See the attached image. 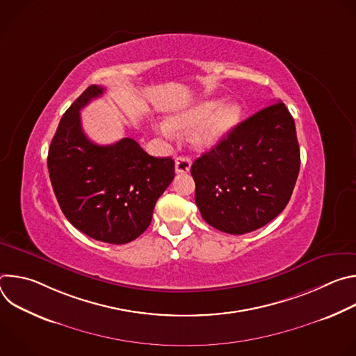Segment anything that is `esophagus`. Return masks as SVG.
I'll list each match as a JSON object with an SVG mask.
<instances>
[{
	"mask_svg": "<svg viewBox=\"0 0 356 356\" xmlns=\"http://www.w3.org/2000/svg\"><path fill=\"white\" fill-rule=\"evenodd\" d=\"M191 168V161L187 156L176 158V173H187Z\"/></svg>",
	"mask_w": 356,
	"mask_h": 356,
	"instance_id": "1",
	"label": "esophagus"
}]
</instances>
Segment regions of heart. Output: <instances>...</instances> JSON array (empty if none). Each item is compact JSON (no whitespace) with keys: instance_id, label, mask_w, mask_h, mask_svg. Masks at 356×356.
Instances as JSON below:
<instances>
[{"instance_id":"heart-1","label":"heart","mask_w":356,"mask_h":356,"mask_svg":"<svg viewBox=\"0 0 356 356\" xmlns=\"http://www.w3.org/2000/svg\"><path fill=\"white\" fill-rule=\"evenodd\" d=\"M241 107L236 103L218 104L216 99H207L187 110L183 114L172 117L168 128L184 131L200 125L193 135V143L197 149L207 150L217 146L238 124Z\"/></svg>"}]
</instances>
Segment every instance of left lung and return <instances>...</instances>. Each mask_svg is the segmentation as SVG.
Masks as SVG:
<instances>
[{
	"instance_id": "obj_1",
	"label": "left lung",
	"mask_w": 356,
	"mask_h": 356,
	"mask_svg": "<svg viewBox=\"0 0 356 356\" xmlns=\"http://www.w3.org/2000/svg\"><path fill=\"white\" fill-rule=\"evenodd\" d=\"M190 170L195 204L207 224L232 235L266 225L287 206L300 170L291 114L282 101L258 111Z\"/></svg>"
}]
</instances>
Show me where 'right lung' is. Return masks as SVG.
<instances>
[{
  "label": "right lung",
  "mask_w": 356,
  "mask_h": 356,
  "mask_svg": "<svg viewBox=\"0 0 356 356\" xmlns=\"http://www.w3.org/2000/svg\"><path fill=\"white\" fill-rule=\"evenodd\" d=\"M103 92L99 86L87 87L63 114L47 169L69 222L92 239L121 245L149 227L158 198L175 179V161L147 155L131 138L113 145L91 142L80 110Z\"/></svg>",
  "instance_id": "1"
}]
</instances>
